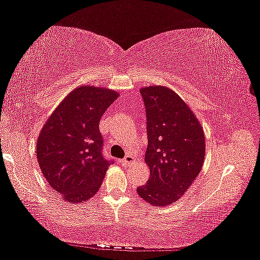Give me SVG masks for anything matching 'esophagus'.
<instances>
[{
  "label": "esophagus",
  "mask_w": 260,
  "mask_h": 260,
  "mask_svg": "<svg viewBox=\"0 0 260 260\" xmlns=\"http://www.w3.org/2000/svg\"><path fill=\"white\" fill-rule=\"evenodd\" d=\"M133 161H134V158L132 157L131 155H127L125 158H122V159L120 160L122 165H131Z\"/></svg>",
  "instance_id": "34e87169"
}]
</instances>
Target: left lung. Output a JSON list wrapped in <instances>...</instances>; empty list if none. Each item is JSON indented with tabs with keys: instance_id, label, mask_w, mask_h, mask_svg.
Wrapping results in <instances>:
<instances>
[{
	"instance_id": "left-lung-1",
	"label": "left lung",
	"mask_w": 260,
	"mask_h": 260,
	"mask_svg": "<svg viewBox=\"0 0 260 260\" xmlns=\"http://www.w3.org/2000/svg\"><path fill=\"white\" fill-rule=\"evenodd\" d=\"M147 114L146 162L150 179L136 189L149 204H173L195 181L203 166L205 138L202 126L183 100L162 86L140 90Z\"/></svg>"
}]
</instances>
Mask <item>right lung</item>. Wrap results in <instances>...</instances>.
<instances>
[{
  "mask_svg": "<svg viewBox=\"0 0 260 260\" xmlns=\"http://www.w3.org/2000/svg\"><path fill=\"white\" fill-rule=\"evenodd\" d=\"M118 93L108 88L81 86L71 91L43 126L37 157L43 177L70 203L98 192L112 159L103 153L100 120Z\"/></svg>",
  "mask_w": 260,
  "mask_h": 260,
  "instance_id": "1",
  "label": "right lung"
}]
</instances>
